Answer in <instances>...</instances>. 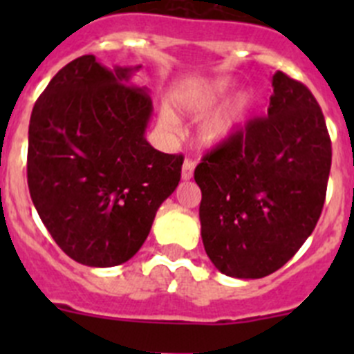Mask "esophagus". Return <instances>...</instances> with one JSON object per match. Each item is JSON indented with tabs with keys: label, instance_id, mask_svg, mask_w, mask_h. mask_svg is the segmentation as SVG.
Listing matches in <instances>:
<instances>
[{
	"label": "esophagus",
	"instance_id": "1",
	"mask_svg": "<svg viewBox=\"0 0 354 354\" xmlns=\"http://www.w3.org/2000/svg\"><path fill=\"white\" fill-rule=\"evenodd\" d=\"M194 169H195L194 160L185 159L183 167H181V178H183V180H192V178H194Z\"/></svg>",
	"mask_w": 354,
	"mask_h": 354
}]
</instances>
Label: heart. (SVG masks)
<instances>
[{
	"instance_id": "obj_1",
	"label": "heart",
	"mask_w": 354,
	"mask_h": 354,
	"mask_svg": "<svg viewBox=\"0 0 354 354\" xmlns=\"http://www.w3.org/2000/svg\"><path fill=\"white\" fill-rule=\"evenodd\" d=\"M233 88L234 82L223 77L188 82L174 94V109L185 116L198 118L213 109ZM252 108L253 97L248 91H240L231 95L202 121L198 127L200 145L205 149H214L226 144L243 127L252 113ZM160 123L167 130H173L176 127V118L169 111H164L160 114Z\"/></svg>"
}]
</instances>
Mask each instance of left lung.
<instances>
[{"label": "left lung", "mask_w": 354, "mask_h": 354, "mask_svg": "<svg viewBox=\"0 0 354 354\" xmlns=\"http://www.w3.org/2000/svg\"><path fill=\"white\" fill-rule=\"evenodd\" d=\"M267 118L248 121L195 167L200 226L210 262L238 279L284 266L315 230L326 200L332 147L312 92L272 75Z\"/></svg>", "instance_id": "left-lung-1"}]
</instances>
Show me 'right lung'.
Masks as SVG:
<instances>
[{
  "label": "right lung",
  "mask_w": 354,
  "mask_h": 354,
  "mask_svg": "<svg viewBox=\"0 0 354 354\" xmlns=\"http://www.w3.org/2000/svg\"><path fill=\"white\" fill-rule=\"evenodd\" d=\"M140 68L111 70L80 56L53 77L30 114L32 202L59 248L88 267L130 260L180 183L183 156L145 138L152 99L130 85Z\"/></svg>",
  "instance_id": "right-lung-1"
}]
</instances>
